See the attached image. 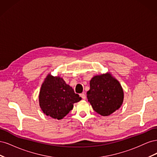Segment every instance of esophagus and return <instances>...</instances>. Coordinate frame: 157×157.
Listing matches in <instances>:
<instances>
[{
    "label": "esophagus",
    "instance_id": "1",
    "mask_svg": "<svg viewBox=\"0 0 157 157\" xmlns=\"http://www.w3.org/2000/svg\"><path fill=\"white\" fill-rule=\"evenodd\" d=\"M80 96L81 97V98H82L84 99H84H86V94H84V93H82V94H80Z\"/></svg>",
    "mask_w": 157,
    "mask_h": 157
}]
</instances>
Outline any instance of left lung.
<instances>
[{
    "instance_id": "obj_1",
    "label": "left lung",
    "mask_w": 157,
    "mask_h": 157,
    "mask_svg": "<svg viewBox=\"0 0 157 157\" xmlns=\"http://www.w3.org/2000/svg\"><path fill=\"white\" fill-rule=\"evenodd\" d=\"M88 100L94 110L102 116H109L121 107L124 92L120 82L111 73L96 75L90 81Z\"/></svg>"
}]
</instances>
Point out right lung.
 <instances>
[{
  "label": "right lung",
  "instance_id": "right-lung-1",
  "mask_svg": "<svg viewBox=\"0 0 157 157\" xmlns=\"http://www.w3.org/2000/svg\"><path fill=\"white\" fill-rule=\"evenodd\" d=\"M39 99L40 107L46 115L61 120L82 98L62 78L48 74L41 86Z\"/></svg>",
  "mask_w": 157,
  "mask_h": 157
}]
</instances>
